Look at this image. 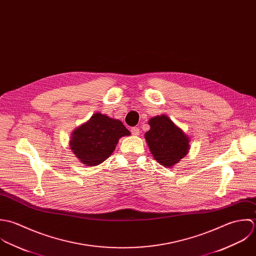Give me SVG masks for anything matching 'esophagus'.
<instances>
[{"instance_id": "obj_1", "label": "esophagus", "mask_w": 256, "mask_h": 256, "mask_svg": "<svg viewBox=\"0 0 256 256\" xmlns=\"http://www.w3.org/2000/svg\"><path fill=\"white\" fill-rule=\"evenodd\" d=\"M130 132H132V136H140V128H136V126L132 128Z\"/></svg>"}]
</instances>
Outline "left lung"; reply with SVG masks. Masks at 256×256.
I'll list each match as a JSON object with an SVG mask.
<instances>
[{"label":"left lung","instance_id":"1","mask_svg":"<svg viewBox=\"0 0 256 256\" xmlns=\"http://www.w3.org/2000/svg\"><path fill=\"white\" fill-rule=\"evenodd\" d=\"M150 130L144 138L154 159L166 168L179 163L190 150V138L176 126L167 114H160L148 120Z\"/></svg>","mask_w":256,"mask_h":256}]
</instances>
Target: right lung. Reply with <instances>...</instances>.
I'll return each instance as SVG.
<instances>
[{"mask_svg":"<svg viewBox=\"0 0 256 256\" xmlns=\"http://www.w3.org/2000/svg\"><path fill=\"white\" fill-rule=\"evenodd\" d=\"M128 136L120 120L96 112L71 132L69 148L80 163L97 166L114 152L120 138Z\"/></svg>","mask_w":256,"mask_h":256,"instance_id":"add662e5","label":"right lung"}]
</instances>
